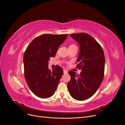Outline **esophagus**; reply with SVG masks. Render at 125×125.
<instances>
[{"instance_id":"34e87169","label":"esophagus","mask_w":125,"mask_h":125,"mask_svg":"<svg viewBox=\"0 0 125 125\" xmlns=\"http://www.w3.org/2000/svg\"><path fill=\"white\" fill-rule=\"evenodd\" d=\"M63 73H65V74H67V73H68V71L67 70H63Z\"/></svg>"}]
</instances>
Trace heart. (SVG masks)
<instances>
[{
    "label": "heart",
    "mask_w": 125,
    "mask_h": 125,
    "mask_svg": "<svg viewBox=\"0 0 125 125\" xmlns=\"http://www.w3.org/2000/svg\"><path fill=\"white\" fill-rule=\"evenodd\" d=\"M74 44H72V45H70V46H74Z\"/></svg>",
    "instance_id": "b5f03b06"
}]
</instances>
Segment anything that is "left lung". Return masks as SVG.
Here are the masks:
<instances>
[{"label": "left lung", "instance_id": "8db88e82", "mask_svg": "<svg viewBox=\"0 0 125 125\" xmlns=\"http://www.w3.org/2000/svg\"><path fill=\"white\" fill-rule=\"evenodd\" d=\"M70 36L80 45L77 68L80 74L73 71L67 86L70 95L75 100L84 101L95 93L104 76L105 59L103 48L93 37L85 33H74Z\"/></svg>", "mask_w": 125, "mask_h": 125}]
</instances>
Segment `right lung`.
I'll return each mask as SVG.
<instances>
[{
	"instance_id": "obj_1",
	"label": "right lung",
	"mask_w": 125,
	"mask_h": 125,
	"mask_svg": "<svg viewBox=\"0 0 125 125\" xmlns=\"http://www.w3.org/2000/svg\"><path fill=\"white\" fill-rule=\"evenodd\" d=\"M67 36L44 34L34 39L26 49L23 56L24 77L30 89L37 97H50L57 88L63 69L57 65L51 70L48 62L55 56Z\"/></svg>"
}]
</instances>
